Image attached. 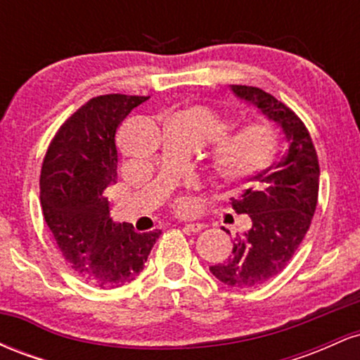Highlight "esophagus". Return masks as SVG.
Segmentation results:
<instances>
[{"mask_svg":"<svg viewBox=\"0 0 360 360\" xmlns=\"http://www.w3.org/2000/svg\"><path fill=\"white\" fill-rule=\"evenodd\" d=\"M203 229H205L203 223H186L184 225V230L189 233H198V232H201Z\"/></svg>","mask_w":360,"mask_h":360,"instance_id":"34e87169","label":"esophagus"}]
</instances>
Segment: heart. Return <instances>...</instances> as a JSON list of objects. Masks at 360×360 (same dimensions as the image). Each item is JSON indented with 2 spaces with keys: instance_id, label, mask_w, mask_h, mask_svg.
Segmentation results:
<instances>
[{
  "instance_id": "heart-1",
  "label": "heart",
  "mask_w": 360,
  "mask_h": 360,
  "mask_svg": "<svg viewBox=\"0 0 360 360\" xmlns=\"http://www.w3.org/2000/svg\"><path fill=\"white\" fill-rule=\"evenodd\" d=\"M171 122L188 128L200 146L217 140L212 154V167L217 177L225 183H240L255 176L269 164L274 152V130L264 122L249 123L223 136L229 130V123L200 105L179 111ZM189 208L191 201L188 198L177 201V210L181 212Z\"/></svg>"
}]
</instances>
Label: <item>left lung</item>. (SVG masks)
Instances as JSON below:
<instances>
[{
  "instance_id": "obj_1",
  "label": "left lung",
  "mask_w": 360,
  "mask_h": 360,
  "mask_svg": "<svg viewBox=\"0 0 360 360\" xmlns=\"http://www.w3.org/2000/svg\"><path fill=\"white\" fill-rule=\"evenodd\" d=\"M230 89L278 123L286 142L283 159L250 177L252 184L232 201L238 214H249L252 226L233 238L232 257L210 267L226 286L257 288L276 278L303 242L315 214L320 166L311 137L295 111L259 88L232 84Z\"/></svg>"
}]
</instances>
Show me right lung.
I'll list each match as a JSON object with an SVG mask.
<instances>
[{"instance_id":"obj_1","label":"right lung","mask_w":360,"mask_h":360,"mask_svg":"<svg viewBox=\"0 0 360 360\" xmlns=\"http://www.w3.org/2000/svg\"><path fill=\"white\" fill-rule=\"evenodd\" d=\"M147 96L105 94L72 115L53 137L40 172V205L57 247L77 276L101 289L131 283L160 230L113 221L105 189L117 183V128Z\"/></svg>"}]
</instances>
